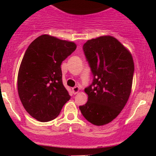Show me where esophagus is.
Listing matches in <instances>:
<instances>
[{
  "mask_svg": "<svg viewBox=\"0 0 156 156\" xmlns=\"http://www.w3.org/2000/svg\"><path fill=\"white\" fill-rule=\"evenodd\" d=\"M80 88L78 86H76L74 87H73V94H75L78 93V92L80 91Z\"/></svg>",
  "mask_w": 156,
  "mask_h": 156,
  "instance_id": "esophagus-1",
  "label": "esophagus"
}]
</instances>
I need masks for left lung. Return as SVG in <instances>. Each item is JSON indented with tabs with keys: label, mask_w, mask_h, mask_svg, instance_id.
Wrapping results in <instances>:
<instances>
[{
	"label": "left lung",
	"mask_w": 156,
	"mask_h": 156,
	"mask_svg": "<svg viewBox=\"0 0 156 156\" xmlns=\"http://www.w3.org/2000/svg\"><path fill=\"white\" fill-rule=\"evenodd\" d=\"M83 48L94 80L84 90L88 101L80 109L88 122L103 126L118 116L129 99L134 72L133 56L109 35L88 40Z\"/></svg>",
	"instance_id": "left-lung-1"
}]
</instances>
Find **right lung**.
<instances>
[{"label": "right lung", "mask_w": 156, "mask_h": 156, "mask_svg": "<svg viewBox=\"0 0 156 156\" xmlns=\"http://www.w3.org/2000/svg\"><path fill=\"white\" fill-rule=\"evenodd\" d=\"M76 48L72 41L44 34L27 49L18 73V93L26 111L40 122L55 119L70 99L61 64Z\"/></svg>", "instance_id": "right-lung-1"}]
</instances>
